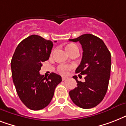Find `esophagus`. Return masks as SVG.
I'll list each match as a JSON object with an SVG mask.
<instances>
[{
    "mask_svg": "<svg viewBox=\"0 0 126 126\" xmlns=\"http://www.w3.org/2000/svg\"><path fill=\"white\" fill-rule=\"evenodd\" d=\"M67 77H62V80L63 81L65 80H67Z\"/></svg>",
    "mask_w": 126,
    "mask_h": 126,
    "instance_id": "34e87169",
    "label": "esophagus"
}]
</instances>
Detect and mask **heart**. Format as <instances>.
<instances>
[{
  "instance_id": "1",
  "label": "heart",
  "mask_w": 126,
  "mask_h": 126,
  "mask_svg": "<svg viewBox=\"0 0 126 126\" xmlns=\"http://www.w3.org/2000/svg\"><path fill=\"white\" fill-rule=\"evenodd\" d=\"M66 49L67 51L69 52V53L71 52V51L75 50V49H79L78 47L75 44H69V45L67 46L66 47ZM73 67V65H59L58 68H57V70L59 71V73L60 74L63 75H67V73H68V71L69 70H71L72 68Z\"/></svg>"
}]
</instances>
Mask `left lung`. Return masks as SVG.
Returning a JSON list of instances; mask_svg holds the SVG:
<instances>
[{
  "instance_id": "obj_1",
  "label": "left lung",
  "mask_w": 126,
  "mask_h": 126,
  "mask_svg": "<svg viewBox=\"0 0 126 126\" xmlns=\"http://www.w3.org/2000/svg\"><path fill=\"white\" fill-rule=\"evenodd\" d=\"M72 42H79L83 49L80 64L76 73L85 75V82L73 78L77 87L69 92L74 103L82 109L95 107L102 101L107 91L111 69V57L104 42L92 34H84Z\"/></svg>"
}]
</instances>
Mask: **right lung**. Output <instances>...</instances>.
Instances as JSON below:
<instances>
[{"mask_svg": "<svg viewBox=\"0 0 126 126\" xmlns=\"http://www.w3.org/2000/svg\"><path fill=\"white\" fill-rule=\"evenodd\" d=\"M53 47L51 40L32 34L17 46L11 61L12 75L19 97L29 109L41 110L51 102L60 75H41L42 62L49 59Z\"/></svg>", "mask_w": 126, "mask_h": 126, "instance_id": "1", "label": "right lung"}]
</instances>
